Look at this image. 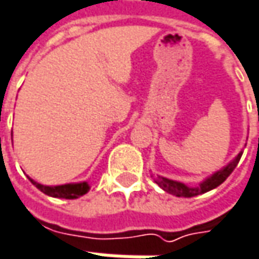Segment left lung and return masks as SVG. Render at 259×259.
<instances>
[{"mask_svg":"<svg viewBox=\"0 0 259 259\" xmlns=\"http://www.w3.org/2000/svg\"><path fill=\"white\" fill-rule=\"evenodd\" d=\"M241 155L242 153L236 155L234 161H231L229 164L226 165L225 168L219 170L218 173H214L212 177L206 179L203 183H200L197 187H187L186 184L179 183V182H173V180H168V179H164V177H158L155 179V183L158 184L161 189H164L167 193L174 194V196H183V197H194L197 194L206 193L209 190H212L214 187H218L219 184H222L229 177V174L232 173L235 170V167L238 165L239 160H241Z\"/></svg>","mask_w":259,"mask_h":259,"instance_id":"8db88e82","label":"left lung"}]
</instances>
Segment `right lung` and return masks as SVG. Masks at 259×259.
<instances>
[{"label": "right lung", "instance_id": "right-lung-1", "mask_svg": "<svg viewBox=\"0 0 259 259\" xmlns=\"http://www.w3.org/2000/svg\"><path fill=\"white\" fill-rule=\"evenodd\" d=\"M30 182L47 196L60 197V199H77L89 192V186L86 182L76 184H63V186H43V184L35 183L31 179H30Z\"/></svg>", "mask_w": 259, "mask_h": 259}]
</instances>
